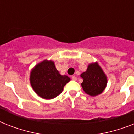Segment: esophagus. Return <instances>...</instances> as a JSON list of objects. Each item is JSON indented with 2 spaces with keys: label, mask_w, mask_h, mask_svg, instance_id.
Here are the masks:
<instances>
[{
  "label": "esophagus",
  "mask_w": 134,
  "mask_h": 134,
  "mask_svg": "<svg viewBox=\"0 0 134 134\" xmlns=\"http://www.w3.org/2000/svg\"><path fill=\"white\" fill-rule=\"evenodd\" d=\"M71 79L73 80V81H76V80H77V78L75 76H71Z\"/></svg>",
  "instance_id": "34e87169"
}]
</instances>
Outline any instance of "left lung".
I'll return each mask as SVG.
<instances>
[{
  "label": "left lung",
  "instance_id": "8db88e82",
  "mask_svg": "<svg viewBox=\"0 0 134 134\" xmlns=\"http://www.w3.org/2000/svg\"><path fill=\"white\" fill-rule=\"evenodd\" d=\"M81 76L83 79L82 88L89 95H98L106 88V76L97 63L89 65L88 69L82 73Z\"/></svg>",
  "mask_w": 134,
  "mask_h": 134
}]
</instances>
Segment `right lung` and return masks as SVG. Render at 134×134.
Masks as SVG:
<instances>
[{
	"mask_svg": "<svg viewBox=\"0 0 134 134\" xmlns=\"http://www.w3.org/2000/svg\"><path fill=\"white\" fill-rule=\"evenodd\" d=\"M70 81L67 76L60 74L52 61L44 60L35 66L30 74V84L40 97L51 99L56 97Z\"/></svg>",
	"mask_w": 134,
	"mask_h": 134,
	"instance_id": "right-lung-1",
	"label": "right lung"
}]
</instances>
